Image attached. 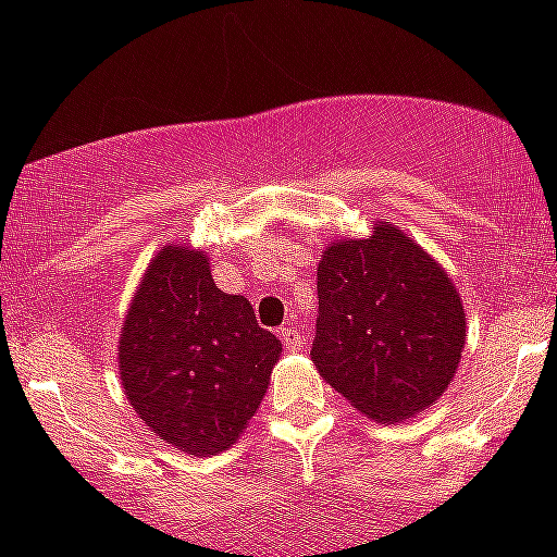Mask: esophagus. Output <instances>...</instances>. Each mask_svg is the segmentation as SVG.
Listing matches in <instances>:
<instances>
[{
    "instance_id": "obj_1",
    "label": "esophagus",
    "mask_w": 557,
    "mask_h": 557,
    "mask_svg": "<svg viewBox=\"0 0 557 557\" xmlns=\"http://www.w3.org/2000/svg\"><path fill=\"white\" fill-rule=\"evenodd\" d=\"M280 339H283V345H285V350L288 352H299V350H305V336H301V331H294V329H283L280 331Z\"/></svg>"
}]
</instances>
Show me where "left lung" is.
<instances>
[{"instance_id":"8db88e82","label":"left lung","mask_w":557,"mask_h":557,"mask_svg":"<svg viewBox=\"0 0 557 557\" xmlns=\"http://www.w3.org/2000/svg\"><path fill=\"white\" fill-rule=\"evenodd\" d=\"M466 312L436 258L387 221L331 239L318 263L320 377L374 423L434 407L458 372Z\"/></svg>"}]
</instances>
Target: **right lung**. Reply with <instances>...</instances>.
I'll return each instance as SVG.
<instances>
[{
    "mask_svg": "<svg viewBox=\"0 0 557 557\" xmlns=\"http://www.w3.org/2000/svg\"><path fill=\"white\" fill-rule=\"evenodd\" d=\"M205 250L164 245L123 318V393L150 431L180 453L210 458L234 445L267 396L277 336L245 296L223 294Z\"/></svg>",
    "mask_w": 557,
    "mask_h": 557,
    "instance_id": "add662e5",
    "label": "right lung"
}]
</instances>
